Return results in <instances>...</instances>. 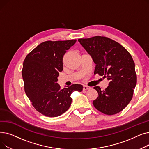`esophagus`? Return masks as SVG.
<instances>
[{
  "instance_id": "esophagus-1",
  "label": "esophagus",
  "mask_w": 149,
  "mask_h": 149,
  "mask_svg": "<svg viewBox=\"0 0 149 149\" xmlns=\"http://www.w3.org/2000/svg\"><path fill=\"white\" fill-rule=\"evenodd\" d=\"M91 88L88 86H83V91H86V90H89Z\"/></svg>"
}]
</instances>
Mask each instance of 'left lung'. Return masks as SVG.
<instances>
[{
	"label": "left lung",
	"instance_id": "left-lung-1",
	"mask_svg": "<svg viewBox=\"0 0 149 149\" xmlns=\"http://www.w3.org/2000/svg\"><path fill=\"white\" fill-rule=\"evenodd\" d=\"M96 65L94 74L109 81L104 91L93 88L98 97L93 104L100 112L111 115L118 113L131 101L136 84L135 63L130 53L118 42L101 36L78 40Z\"/></svg>",
	"mask_w": 149,
	"mask_h": 149
}]
</instances>
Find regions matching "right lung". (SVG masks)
<instances>
[{
  "label": "right lung",
  "mask_w": 149,
  "mask_h": 149,
  "mask_svg": "<svg viewBox=\"0 0 149 149\" xmlns=\"http://www.w3.org/2000/svg\"><path fill=\"white\" fill-rule=\"evenodd\" d=\"M76 42H43L23 61L22 74L25 93L34 107L45 116L56 117L65 113L71 104V93L83 90L81 84L61 89L57 83L59 72L63 69V57Z\"/></svg>",
  "instance_id": "right-lung-1"
}]
</instances>
